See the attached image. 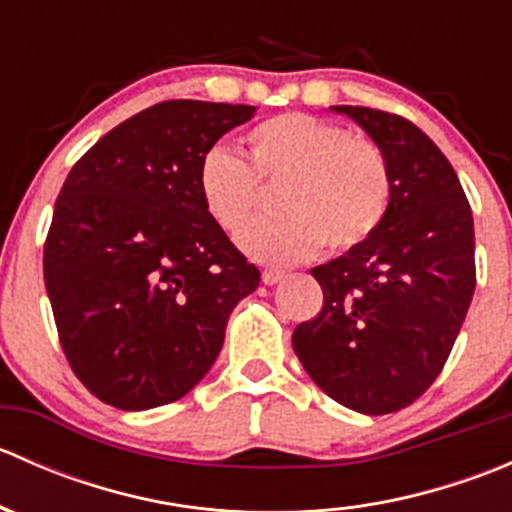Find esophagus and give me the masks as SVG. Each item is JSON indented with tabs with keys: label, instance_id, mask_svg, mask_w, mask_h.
I'll use <instances>...</instances> for the list:
<instances>
[{
	"label": "esophagus",
	"instance_id": "esophagus-1",
	"mask_svg": "<svg viewBox=\"0 0 512 512\" xmlns=\"http://www.w3.org/2000/svg\"><path fill=\"white\" fill-rule=\"evenodd\" d=\"M285 272L282 270H275V267H270V270H265L262 272V282H265V285H277V282H282L285 280Z\"/></svg>",
	"mask_w": 512,
	"mask_h": 512
}]
</instances>
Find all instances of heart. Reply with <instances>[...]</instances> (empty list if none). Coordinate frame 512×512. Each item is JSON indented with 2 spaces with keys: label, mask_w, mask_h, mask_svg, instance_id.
Masks as SVG:
<instances>
[{
  "label": "heart",
  "mask_w": 512,
  "mask_h": 512,
  "mask_svg": "<svg viewBox=\"0 0 512 512\" xmlns=\"http://www.w3.org/2000/svg\"><path fill=\"white\" fill-rule=\"evenodd\" d=\"M247 156L213 146L200 160L198 190L225 232L240 235L262 205V183H280L285 213L252 225L242 247L255 260L289 265L327 245L344 252L369 240L391 203L389 160L379 143L312 113H280L252 126Z\"/></svg>",
  "instance_id": "obj_1"
}]
</instances>
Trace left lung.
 I'll list each match as a JSON object with an SVG mask.
<instances>
[{"label": "left lung", "mask_w": 512, "mask_h": 512, "mask_svg": "<svg viewBox=\"0 0 512 512\" xmlns=\"http://www.w3.org/2000/svg\"><path fill=\"white\" fill-rule=\"evenodd\" d=\"M379 143L391 203L379 230L314 267L322 312L292 334L314 384L359 414H394L436 381L476 289L473 213L436 143L396 113L332 106Z\"/></svg>", "instance_id": "8db88e82"}]
</instances>
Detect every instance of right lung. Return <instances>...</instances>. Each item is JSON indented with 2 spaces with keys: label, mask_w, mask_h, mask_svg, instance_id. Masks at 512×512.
I'll use <instances>...</instances> for the list:
<instances>
[{
  "label": "right lung",
  "mask_w": 512,
  "mask_h": 512,
  "mask_svg": "<svg viewBox=\"0 0 512 512\" xmlns=\"http://www.w3.org/2000/svg\"><path fill=\"white\" fill-rule=\"evenodd\" d=\"M255 106L163 101L98 138L56 198L44 282L81 384L123 411L178 401L260 285L198 190L205 153Z\"/></svg>",
  "instance_id": "obj_1"
}]
</instances>
